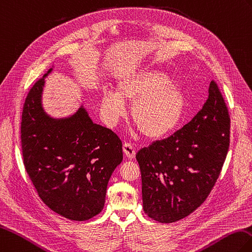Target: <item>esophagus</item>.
Listing matches in <instances>:
<instances>
[{
    "mask_svg": "<svg viewBox=\"0 0 252 252\" xmlns=\"http://www.w3.org/2000/svg\"><path fill=\"white\" fill-rule=\"evenodd\" d=\"M123 151H124V154L129 159L135 158L136 150H135V148H133L132 144H130V143H124V145H123Z\"/></svg>",
    "mask_w": 252,
    "mask_h": 252,
    "instance_id": "obj_1",
    "label": "esophagus"
}]
</instances>
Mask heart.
Listing matches in <instances>:
<instances>
[{
  "label": "heart",
  "instance_id": "heart-1",
  "mask_svg": "<svg viewBox=\"0 0 252 252\" xmlns=\"http://www.w3.org/2000/svg\"><path fill=\"white\" fill-rule=\"evenodd\" d=\"M124 101L132 102L131 117L143 135L158 139L171 132L181 122L187 108L184 93L158 70H148L119 81L116 92H104L100 113L105 124L115 126L126 114Z\"/></svg>",
  "mask_w": 252,
  "mask_h": 252
}]
</instances>
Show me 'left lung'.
Returning a JSON list of instances; mask_svg holds the SVG:
<instances>
[{
    "label": "left lung",
    "instance_id": "obj_1",
    "mask_svg": "<svg viewBox=\"0 0 252 252\" xmlns=\"http://www.w3.org/2000/svg\"><path fill=\"white\" fill-rule=\"evenodd\" d=\"M208 93L191 122L136 154L143 210L155 221L171 223L192 214L219 178L230 147L231 120L215 81Z\"/></svg>",
    "mask_w": 252,
    "mask_h": 252
}]
</instances>
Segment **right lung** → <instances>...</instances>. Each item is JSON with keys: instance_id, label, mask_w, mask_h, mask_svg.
Listing matches in <instances>:
<instances>
[{"instance_id": "right-lung-1", "label": "right lung", "mask_w": 252, "mask_h": 252, "mask_svg": "<svg viewBox=\"0 0 252 252\" xmlns=\"http://www.w3.org/2000/svg\"><path fill=\"white\" fill-rule=\"evenodd\" d=\"M30 89L21 117L24 164L38 196L56 214L85 221L103 209L114 169L123 160L122 141L94 124L82 104L75 113L56 119L42 104L45 77Z\"/></svg>"}]
</instances>
